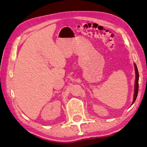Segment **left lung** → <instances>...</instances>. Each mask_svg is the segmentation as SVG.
Returning <instances> with one entry per match:
<instances>
[{"mask_svg": "<svg viewBox=\"0 0 147 147\" xmlns=\"http://www.w3.org/2000/svg\"><path fill=\"white\" fill-rule=\"evenodd\" d=\"M134 67H135V71H136V81H135V89H134V100L132 104L134 103V102L136 101L137 96H138V89H139V73L138 68H137L136 65L134 63Z\"/></svg>", "mask_w": 147, "mask_h": 147, "instance_id": "8db88e82", "label": "left lung"}]
</instances>
